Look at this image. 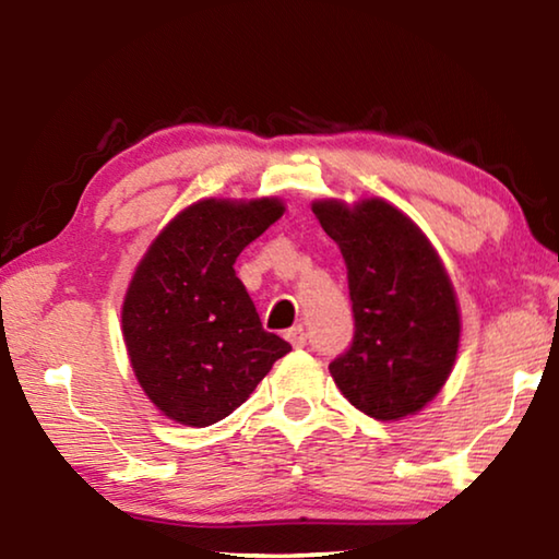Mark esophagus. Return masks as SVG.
Returning a JSON list of instances; mask_svg holds the SVG:
<instances>
[{"label": "esophagus", "mask_w": 559, "mask_h": 559, "mask_svg": "<svg viewBox=\"0 0 559 559\" xmlns=\"http://www.w3.org/2000/svg\"><path fill=\"white\" fill-rule=\"evenodd\" d=\"M286 340H288V343H290L293 347H302V345L308 343L306 328H302V325H293L290 330H286Z\"/></svg>", "instance_id": "34e87169"}]
</instances>
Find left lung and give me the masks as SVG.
Instances as JSON below:
<instances>
[{
    "instance_id": "obj_1",
    "label": "left lung",
    "mask_w": 559,
    "mask_h": 559,
    "mask_svg": "<svg viewBox=\"0 0 559 559\" xmlns=\"http://www.w3.org/2000/svg\"><path fill=\"white\" fill-rule=\"evenodd\" d=\"M347 263L355 335L330 374L345 400L380 421L419 412L447 382L461 320L437 251L409 216L382 200L316 202Z\"/></svg>"
}]
</instances>
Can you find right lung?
I'll use <instances>...</instances> for the list:
<instances>
[{
	"label": "right lung",
	"mask_w": 559,
	"mask_h": 559,
	"mask_svg": "<svg viewBox=\"0 0 559 559\" xmlns=\"http://www.w3.org/2000/svg\"><path fill=\"white\" fill-rule=\"evenodd\" d=\"M283 214L278 200H202L150 246L122 302L130 365L159 412L210 427L241 406L276 359L234 261Z\"/></svg>",
	"instance_id": "right-lung-1"
}]
</instances>
